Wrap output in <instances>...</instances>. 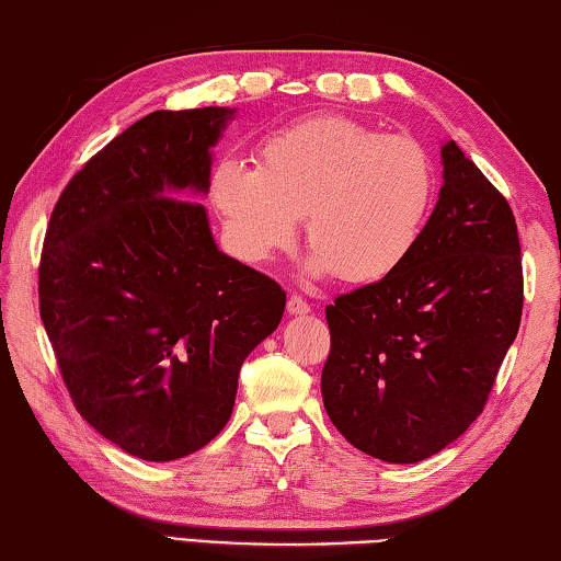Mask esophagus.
<instances>
[{
  "instance_id": "1",
  "label": "esophagus",
  "mask_w": 561,
  "mask_h": 561,
  "mask_svg": "<svg viewBox=\"0 0 561 561\" xmlns=\"http://www.w3.org/2000/svg\"><path fill=\"white\" fill-rule=\"evenodd\" d=\"M287 313H289V316H306V313H311V306L306 304V301L301 299V296H289Z\"/></svg>"
}]
</instances>
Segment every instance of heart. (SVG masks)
<instances>
[{"label": "heart", "instance_id": "obj_1", "mask_svg": "<svg viewBox=\"0 0 561 561\" xmlns=\"http://www.w3.org/2000/svg\"><path fill=\"white\" fill-rule=\"evenodd\" d=\"M433 162L411 136L318 116L272 130L257 164L221 158L208 202L233 255L260 265L289 248L306 216V272L377 284L411 260L431 216Z\"/></svg>", "mask_w": 561, "mask_h": 561}]
</instances>
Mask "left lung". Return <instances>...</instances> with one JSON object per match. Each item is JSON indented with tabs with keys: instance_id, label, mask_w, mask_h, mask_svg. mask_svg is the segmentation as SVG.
Returning a JSON list of instances; mask_svg holds the SVG:
<instances>
[{
	"instance_id": "obj_1",
	"label": "left lung",
	"mask_w": 561,
	"mask_h": 561,
	"mask_svg": "<svg viewBox=\"0 0 561 561\" xmlns=\"http://www.w3.org/2000/svg\"><path fill=\"white\" fill-rule=\"evenodd\" d=\"M440 162V194L411 260L325 309V411L350 445L389 465L421 462L465 435L520 328L511 206L455 140Z\"/></svg>"
}]
</instances>
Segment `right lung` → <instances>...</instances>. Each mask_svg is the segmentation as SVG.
Returning a JSON list of instances; mask_svg holds the SVG:
<instances>
[{
    "instance_id": "obj_1",
    "label": "right lung",
    "mask_w": 561,
    "mask_h": 561,
    "mask_svg": "<svg viewBox=\"0 0 561 561\" xmlns=\"http://www.w3.org/2000/svg\"><path fill=\"white\" fill-rule=\"evenodd\" d=\"M236 108L152 112L65 186L38 270L41 318L82 419L146 462L224 431L245 357L287 294L218 250L204 204Z\"/></svg>"
}]
</instances>
